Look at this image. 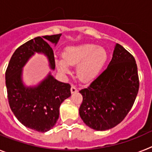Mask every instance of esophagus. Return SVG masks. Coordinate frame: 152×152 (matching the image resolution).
I'll return each mask as SVG.
<instances>
[{"label": "esophagus", "instance_id": "34e87169", "mask_svg": "<svg viewBox=\"0 0 152 152\" xmlns=\"http://www.w3.org/2000/svg\"><path fill=\"white\" fill-rule=\"evenodd\" d=\"M70 91H71V93H72V94H73V93H76V92H78L77 88H76L75 86H71Z\"/></svg>", "mask_w": 152, "mask_h": 152}]
</instances>
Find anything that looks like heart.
<instances>
[{"label":"heart","mask_w":152,"mask_h":152,"mask_svg":"<svg viewBox=\"0 0 152 152\" xmlns=\"http://www.w3.org/2000/svg\"><path fill=\"white\" fill-rule=\"evenodd\" d=\"M107 52L103 47L92 43L67 46L63 52V58H55L57 70L63 75L68 74L70 66H76L77 77L89 83L99 76L107 60Z\"/></svg>","instance_id":"1"}]
</instances>
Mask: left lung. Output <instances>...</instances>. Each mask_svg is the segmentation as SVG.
I'll return each instance as SVG.
<instances>
[{"label": "left lung", "instance_id": "1", "mask_svg": "<svg viewBox=\"0 0 152 152\" xmlns=\"http://www.w3.org/2000/svg\"><path fill=\"white\" fill-rule=\"evenodd\" d=\"M138 69L135 60L116 43L112 60L87 88L81 89L80 115L96 131H105L119 124L131 110L138 94Z\"/></svg>", "mask_w": 152, "mask_h": 152}]
</instances>
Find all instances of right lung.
<instances>
[{
	"instance_id": "right-lung-1",
	"label": "right lung",
	"mask_w": 152,
	"mask_h": 152,
	"mask_svg": "<svg viewBox=\"0 0 152 152\" xmlns=\"http://www.w3.org/2000/svg\"><path fill=\"white\" fill-rule=\"evenodd\" d=\"M62 34L37 37L18 47L12 55L5 73L7 98L11 111L24 126L46 132L53 128L60 115V107L71 96L70 85L58 81L50 71L34 86H27L23 80V67L36 53L43 54L49 66L55 69L53 50Z\"/></svg>"
}]
</instances>
